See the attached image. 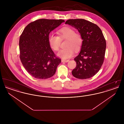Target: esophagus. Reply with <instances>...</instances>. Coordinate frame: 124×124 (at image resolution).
Here are the masks:
<instances>
[{
  "instance_id": "34e87169",
  "label": "esophagus",
  "mask_w": 124,
  "mask_h": 124,
  "mask_svg": "<svg viewBox=\"0 0 124 124\" xmlns=\"http://www.w3.org/2000/svg\"><path fill=\"white\" fill-rule=\"evenodd\" d=\"M69 61V59H67V60H65V59H62V60H61V61H62V62H65V63H66V62H68Z\"/></svg>"
}]
</instances>
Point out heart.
Returning <instances> with one entry per match:
<instances>
[{
  "label": "heart",
  "instance_id": "heart-1",
  "mask_svg": "<svg viewBox=\"0 0 124 124\" xmlns=\"http://www.w3.org/2000/svg\"><path fill=\"white\" fill-rule=\"evenodd\" d=\"M58 36L51 34L48 37V43L50 47L54 51L59 50L60 40L66 39L65 48L60 50L57 56L62 59H66L71 58L75 52L79 51L82 47L83 38L81 35L76 33L74 30L70 27H63L57 31Z\"/></svg>",
  "mask_w": 124,
  "mask_h": 124
}]
</instances>
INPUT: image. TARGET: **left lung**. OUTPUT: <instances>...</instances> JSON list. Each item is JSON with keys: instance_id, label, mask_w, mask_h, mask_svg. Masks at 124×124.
<instances>
[{"instance_id": "obj_1", "label": "left lung", "mask_w": 124, "mask_h": 124, "mask_svg": "<svg viewBox=\"0 0 124 124\" xmlns=\"http://www.w3.org/2000/svg\"><path fill=\"white\" fill-rule=\"evenodd\" d=\"M65 24L76 28L83 38L81 51L74 59L77 65L72 75L79 79L93 77L104 61L106 41L102 31L96 24L84 19H68Z\"/></svg>"}]
</instances>
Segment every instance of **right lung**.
I'll return each instance as SVG.
<instances>
[{
	"label": "right lung",
	"instance_id": "right-lung-1",
	"mask_svg": "<svg viewBox=\"0 0 124 124\" xmlns=\"http://www.w3.org/2000/svg\"><path fill=\"white\" fill-rule=\"evenodd\" d=\"M65 20L39 19L24 29L19 41L20 59L31 75L38 79L53 76L61 59L57 57L48 43L49 33Z\"/></svg>",
	"mask_w": 124,
	"mask_h": 124
}]
</instances>
